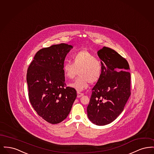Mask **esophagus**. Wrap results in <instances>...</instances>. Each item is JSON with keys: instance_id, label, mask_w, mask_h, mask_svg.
Returning <instances> with one entry per match:
<instances>
[{"instance_id": "1", "label": "esophagus", "mask_w": 154, "mask_h": 154, "mask_svg": "<svg viewBox=\"0 0 154 154\" xmlns=\"http://www.w3.org/2000/svg\"><path fill=\"white\" fill-rule=\"evenodd\" d=\"M83 95H84V94L81 93V92H77V97H80L82 96Z\"/></svg>"}]
</instances>
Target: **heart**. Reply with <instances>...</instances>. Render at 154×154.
Masks as SVG:
<instances>
[{
	"label": "heart",
	"mask_w": 154,
	"mask_h": 154,
	"mask_svg": "<svg viewBox=\"0 0 154 154\" xmlns=\"http://www.w3.org/2000/svg\"><path fill=\"white\" fill-rule=\"evenodd\" d=\"M73 63L67 61L63 65L65 75L73 79L79 70V77L69 84V87L78 92L88 87L89 84L94 83L99 80L102 73V65L99 59L87 50H81L75 53L72 57Z\"/></svg>",
	"instance_id": "obj_1"
}]
</instances>
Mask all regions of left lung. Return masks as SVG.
I'll list each match as a JSON object with an SVG mask.
<instances>
[{
    "label": "left lung",
    "instance_id": "left-lung-1",
    "mask_svg": "<svg viewBox=\"0 0 154 154\" xmlns=\"http://www.w3.org/2000/svg\"><path fill=\"white\" fill-rule=\"evenodd\" d=\"M102 73L92 89L87 115L94 124L103 126L122 113L131 95V73L127 60L118 52L103 47L97 51Z\"/></svg>",
    "mask_w": 154,
    "mask_h": 154
}]
</instances>
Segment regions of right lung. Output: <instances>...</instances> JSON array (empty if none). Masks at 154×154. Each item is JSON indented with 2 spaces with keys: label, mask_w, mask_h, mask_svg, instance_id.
Returning a JSON list of instances; mask_svg holds the SVG:
<instances>
[{
  "label": "right lung",
  "mask_w": 154,
  "mask_h": 154,
  "mask_svg": "<svg viewBox=\"0 0 154 154\" xmlns=\"http://www.w3.org/2000/svg\"><path fill=\"white\" fill-rule=\"evenodd\" d=\"M71 45L61 43L37 52L27 71L30 102L38 115L52 124L65 119L77 97L75 89L65 88L63 65Z\"/></svg>",
  "instance_id": "obj_1"
}]
</instances>
